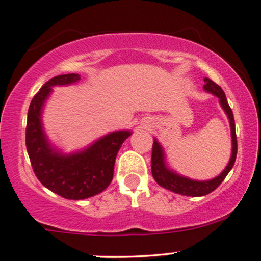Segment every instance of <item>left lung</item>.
Returning a JSON list of instances; mask_svg holds the SVG:
<instances>
[{
    "mask_svg": "<svg viewBox=\"0 0 261 261\" xmlns=\"http://www.w3.org/2000/svg\"><path fill=\"white\" fill-rule=\"evenodd\" d=\"M203 82H205L203 89H205L206 92L211 93V94L216 95L218 99H220L221 107H222L224 113L228 116L230 125V135H232V154H230V160L223 172L218 176H216V178L211 179V180H193V179H189L187 176L179 175L178 173L173 172V170H170L168 167H167L166 161H164L163 148H162L160 142L155 139L153 141V146H152L151 169L152 175H153L157 184H160L162 188L168 189V190L173 191V193L175 194H180V195L193 197L207 195V194L212 193L215 189H217L218 185L224 180V178L228 174L229 170L232 169L237 157V135L234 118H233V112L232 109H230V107L228 106V101H227L226 94H224L222 88L218 85H216L214 81H211L210 79H203Z\"/></svg>",
    "mask_w": 261,
    "mask_h": 261,
    "instance_id": "left-lung-1",
    "label": "left lung"
}]
</instances>
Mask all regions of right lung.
Here are the masks:
<instances>
[{
  "label": "right lung",
  "instance_id": "obj_1",
  "mask_svg": "<svg viewBox=\"0 0 261 261\" xmlns=\"http://www.w3.org/2000/svg\"><path fill=\"white\" fill-rule=\"evenodd\" d=\"M80 79V74L70 73L47 81L32 99L25 128L27 151L39 181L68 200L88 199L108 188L113 180L116 154L131 135L127 130L110 133L71 154L61 153L50 145L41 122L45 101L53 87L76 83Z\"/></svg>",
  "mask_w": 261,
  "mask_h": 261
}]
</instances>
